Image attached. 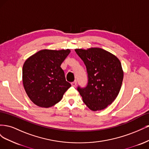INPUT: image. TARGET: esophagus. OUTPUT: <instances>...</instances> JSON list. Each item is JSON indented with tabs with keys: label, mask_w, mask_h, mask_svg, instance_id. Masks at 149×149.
<instances>
[{
	"label": "esophagus",
	"mask_w": 149,
	"mask_h": 149,
	"mask_svg": "<svg viewBox=\"0 0 149 149\" xmlns=\"http://www.w3.org/2000/svg\"><path fill=\"white\" fill-rule=\"evenodd\" d=\"M76 83H77V82H76V81L75 80V81H74L73 82H72L71 84L72 86H75L76 85Z\"/></svg>",
	"instance_id": "1"
}]
</instances>
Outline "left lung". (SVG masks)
Masks as SVG:
<instances>
[{
	"mask_svg": "<svg viewBox=\"0 0 149 149\" xmlns=\"http://www.w3.org/2000/svg\"><path fill=\"white\" fill-rule=\"evenodd\" d=\"M75 52L88 73L86 86L77 88L83 102L94 111L105 109L116 100L123 83L124 73L119 60L100 48L76 49Z\"/></svg>",
	"mask_w": 149,
	"mask_h": 149,
	"instance_id": "1",
	"label": "left lung"
}]
</instances>
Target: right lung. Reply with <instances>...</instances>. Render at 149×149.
<instances>
[{
	"instance_id": "add662e5",
	"label": "right lung",
	"mask_w": 149,
	"mask_h": 149,
	"mask_svg": "<svg viewBox=\"0 0 149 149\" xmlns=\"http://www.w3.org/2000/svg\"><path fill=\"white\" fill-rule=\"evenodd\" d=\"M69 49H43L29 58L22 68V81L28 96L35 104L49 107L60 102L71 87L60 67Z\"/></svg>"
}]
</instances>
